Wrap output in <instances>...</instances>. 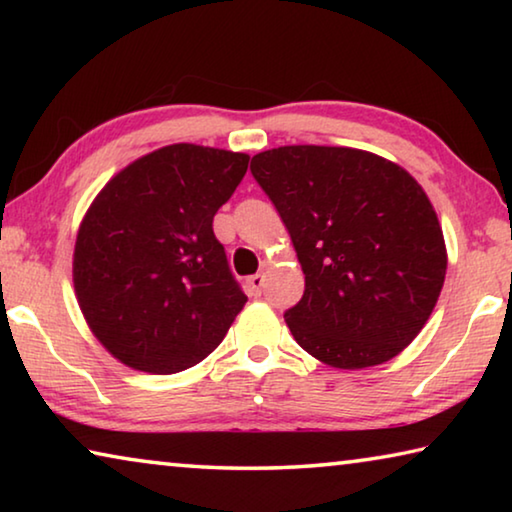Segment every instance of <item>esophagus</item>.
I'll return each mask as SVG.
<instances>
[{
	"label": "esophagus",
	"mask_w": 512,
	"mask_h": 512,
	"mask_svg": "<svg viewBox=\"0 0 512 512\" xmlns=\"http://www.w3.org/2000/svg\"><path fill=\"white\" fill-rule=\"evenodd\" d=\"M246 289L253 298H259L262 296V289H264V275L257 273V275H250L248 282H246Z\"/></svg>",
	"instance_id": "esophagus-1"
}]
</instances>
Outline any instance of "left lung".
I'll return each mask as SVG.
<instances>
[{"label":"left lung","mask_w":512,"mask_h":512,"mask_svg":"<svg viewBox=\"0 0 512 512\" xmlns=\"http://www.w3.org/2000/svg\"><path fill=\"white\" fill-rule=\"evenodd\" d=\"M250 173L287 225L305 293L284 311L293 339L327 366L400 354L427 323L447 271L438 216L402 167L345 146H280Z\"/></svg>","instance_id":"obj_1"}]
</instances>
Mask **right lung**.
<instances>
[{
	"label": "right lung",
	"mask_w": 512,
	"mask_h": 512,
	"mask_svg": "<svg viewBox=\"0 0 512 512\" xmlns=\"http://www.w3.org/2000/svg\"><path fill=\"white\" fill-rule=\"evenodd\" d=\"M246 153L171 144L128 164L94 198L74 248V289L112 357L171 375L196 366L246 305L212 221Z\"/></svg>",
	"instance_id": "obj_1"
}]
</instances>
